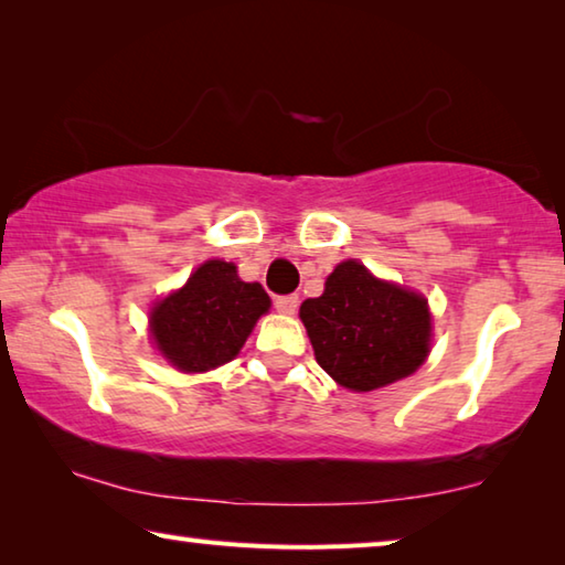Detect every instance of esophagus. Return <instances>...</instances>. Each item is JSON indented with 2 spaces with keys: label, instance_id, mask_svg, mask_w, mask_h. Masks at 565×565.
<instances>
[{
  "label": "esophagus",
  "instance_id": "34e87169",
  "mask_svg": "<svg viewBox=\"0 0 565 565\" xmlns=\"http://www.w3.org/2000/svg\"><path fill=\"white\" fill-rule=\"evenodd\" d=\"M274 306H276V311H281V313H294L296 309H299V296H296V294L276 296Z\"/></svg>",
  "mask_w": 565,
  "mask_h": 565
}]
</instances>
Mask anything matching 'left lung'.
<instances>
[{
	"label": "left lung",
	"mask_w": 565,
	"mask_h": 565,
	"mask_svg": "<svg viewBox=\"0 0 565 565\" xmlns=\"http://www.w3.org/2000/svg\"><path fill=\"white\" fill-rule=\"evenodd\" d=\"M301 321L319 366L353 391H374L424 363L431 317L418 294L379 281L359 262H343L319 299L301 303Z\"/></svg>",
	"instance_id": "1"
}]
</instances>
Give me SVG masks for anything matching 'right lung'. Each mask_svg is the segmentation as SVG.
<instances>
[{
    "mask_svg": "<svg viewBox=\"0 0 565 565\" xmlns=\"http://www.w3.org/2000/svg\"><path fill=\"white\" fill-rule=\"evenodd\" d=\"M269 303L259 281L246 284L234 264L214 259L199 266L184 289L154 306L151 333L181 371H209L236 356Z\"/></svg>",
    "mask_w": 565,
    "mask_h": 565,
    "instance_id": "1",
    "label": "right lung"
}]
</instances>
